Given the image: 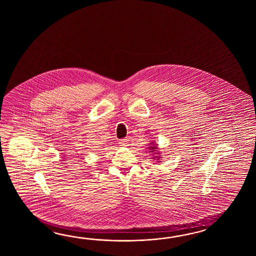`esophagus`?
I'll return each instance as SVG.
<instances>
[{
  "label": "esophagus",
  "mask_w": 256,
  "mask_h": 256,
  "mask_svg": "<svg viewBox=\"0 0 256 256\" xmlns=\"http://www.w3.org/2000/svg\"><path fill=\"white\" fill-rule=\"evenodd\" d=\"M119 144H120V147L128 146V141L126 139H122V140H120Z\"/></svg>",
  "instance_id": "1"
}]
</instances>
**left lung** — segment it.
Listing matches in <instances>:
<instances>
[{
	"instance_id": "1",
	"label": "left lung",
	"mask_w": 256,
	"mask_h": 256,
	"mask_svg": "<svg viewBox=\"0 0 256 256\" xmlns=\"http://www.w3.org/2000/svg\"><path fill=\"white\" fill-rule=\"evenodd\" d=\"M148 152H151L152 159L156 160V162H160V159L162 158V152L158 151V144L156 142L152 141L148 144Z\"/></svg>"
}]
</instances>
